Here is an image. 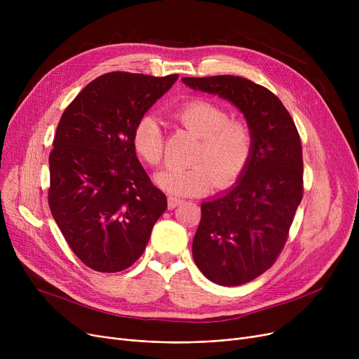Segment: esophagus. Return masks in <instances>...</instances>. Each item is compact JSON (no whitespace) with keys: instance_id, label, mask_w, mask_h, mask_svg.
I'll return each instance as SVG.
<instances>
[{"instance_id":"esophagus-1","label":"esophagus","mask_w":359,"mask_h":359,"mask_svg":"<svg viewBox=\"0 0 359 359\" xmlns=\"http://www.w3.org/2000/svg\"><path fill=\"white\" fill-rule=\"evenodd\" d=\"M182 203V199L180 198H176V196H172L170 195L167 198V205H168V210H175L176 206H179Z\"/></svg>"}]
</instances>
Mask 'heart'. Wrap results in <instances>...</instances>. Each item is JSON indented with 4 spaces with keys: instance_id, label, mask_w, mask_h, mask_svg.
Segmentation results:
<instances>
[{
    "instance_id": "obj_1",
    "label": "heart",
    "mask_w": 359,
    "mask_h": 359,
    "mask_svg": "<svg viewBox=\"0 0 359 359\" xmlns=\"http://www.w3.org/2000/svg\"><path fill=\"white\" fill-rule=\"evenodd\" d=\"M173 118L201 137L194 154L192 167H167L156 176L157 184L176 196L208 192L215 180L219 186L237 180L246 170L252 151L250 128L237 119H230L221 106L194 99L175 109ZM135 153L149 165H158L164 156V134L160 121L153 115L138 119L132 132Z\"/></svg>"
}]
</instances>
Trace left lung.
<instances>
[{
    "mask_svg": "<svg viewBox=\"0 0 359 359\" xmlns=\"http://www.w3.org/2000/svg\"><path fill=\"white\" fill-rule=\"evenodd\" d=\"M194 90L218 94L246 118L253 151L236 186L202 202L192 255L199 271L224 287L266 272L284 249L303 199V148L295 123L272 91L234 75L184 77Z\"/></svg>",
    "mask_w": 359,
    "mask_h": 359,
    "instance_id": "obj_1",
    "label": "left lung"
}]
</instances>
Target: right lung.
Wrapping results in <instances>:
<instances>
[{
    "instance_id": "add662e5",
    "label": "right lung",
    "mask_w": 359,
    "mask_h": 359,
    "mask_svg": "<svg viewBox=\"0 0 359 359\" xmlns=\"http://www.w3.org/2000/svg\"><path fill=\"white\" fill-rule=\"evenodd\" d=\"M177 79L109 72L62 113L49 154L48 202L71 250L94 271L134 265L167 208L137 158L132 132Z\"/></svg>"
}]
</instances>
